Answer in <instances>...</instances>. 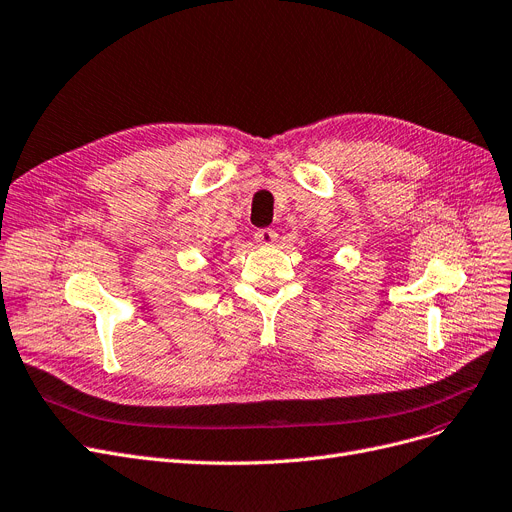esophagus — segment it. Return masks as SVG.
Wrapping results in <instances>:
<instances>
[{
    "label": "esophagus",
    "instance_id": "1",
    "mask_svg": "<svg viewBox=\"0 0 512 512\" xmlns=\"http://www.w3.org/2000/svg\"><path fill=\"white\" fill-rule=\"evenodd\" d=\"M255 242L259 244V247H272V244L278 242V234L270 228H263V230H257L255 232Z\"/></svg>",
    "mask_w": 512,
    "mask_h": 512
}]
</instances>
